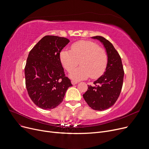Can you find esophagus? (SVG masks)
Here are the masks:
<instances>
[{
    "mask_svg": "<svg viewBox=\"0 0 149 149\" xmlns=\"http://www.w3.org/2000/svg\"><path fill=\"white\" fill-rule=\"evenodd\" d=\"M71 83H72L73 85H74V84H77L78 83V82H77V81H76L72 80V81H71Z\"/></svg>",
    "mask_w": 149,
    "mask_h": 149,
    "instance_id": "esophagus-1",
    "label": "esophagus"
}]
</instances>
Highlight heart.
<instances>
[{"label": "heart", "mask_w": 149, "mask_h": 149, "mask_svg": "<svg viewBox=\"0 0 149 149\" xmlns=\"http://www.w3.org/2000/svg\"><path fill=\"white\" fill-rule=\"evenodd\" d=\"M71 49H64L60 53L61 64L69 72L80 62L81 66L69 73L70 79L80 81L91 77L95 79L103 74L107 63L104 49L93 42L82 40L73 44Z\"/></svg>", "instance_id": "b5f03b06"}]
</instances>
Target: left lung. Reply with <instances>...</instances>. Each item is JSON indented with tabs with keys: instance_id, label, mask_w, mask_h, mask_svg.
<instances>
[{
	"instance_id": "8db88e82",
	"label": "left lung",
	"mask_w": 149,
	"mask_h": 149,
	"mask_svg": "<svg viewBox=\"0 0 149 149\" xmlns=\"http://www.w3.org/2000/svg\"><path fill=\"white\" fill-rule=\"evenodd\" d=\"M104 46L107 55V63L103 75L88 86L83 97L93 110L102 111L112 107L118 99L123 86L124 70L121 58L113 45L101 36L91 37Z\"/></svg>"
}]
</instances>
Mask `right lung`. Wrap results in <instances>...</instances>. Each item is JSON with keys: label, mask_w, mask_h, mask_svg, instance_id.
Segmentation results:
<instances>
[{"label": "right lung", "mask_w": 149, "mask_h": 149, "mask_svg": "<svg viewBox=\"0 0 149 149\" xmlns=\"http://www.w3.org/2000/svg\"><path fill=\"white\" fill-rule=\"evenodd\" d=\"M69 42L65 37L46 36L28 54L25 68L26 89L33 103L45 110L58 106L72 86L60 59V52Z\"/></svg>", "instance_id": "right-lung-1"}]
</instances>
